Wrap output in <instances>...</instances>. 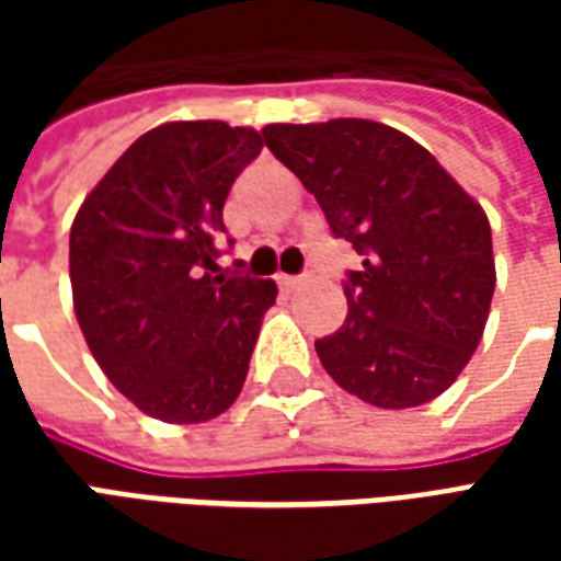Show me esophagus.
<instances>
[{
	"instance_id": "1",
	"label": "esophagus",
	"mask_w": 561,
	"mask_h": 561,
	"mask_svg": "<svg viewBox=\"0 0 561 561\" xmlns=\"http://www.w3.org/2000/svg\"><path fill=\"white\" fill-rule=\"evenodd\" d=\"M276 282H279V288L291 291V288H297L304 279H300V276H285V273H282V276H276Z\"/></svg>"
}]
</instances>
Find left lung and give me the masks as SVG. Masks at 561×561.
Returning a JSON list of instances; mask_svg holds the SVG:
<instances>
[{"instance_id":"1","label":"left lung","mask_w":561,"mask_h":561,"mask_svg":"<svg viewBox=\"0 0 561 561\" xmlns=\"http://www.w3.org/2000/svg\"><path fill=\"white\" fill-rule=\"evenodd\" d=\"M364 264L342 282L348 316L316 340L330 378L378 409L445 393L481 342L495 288L481 204L397 128L373 119L261 128Z\"/></svg>"}]
</instances>
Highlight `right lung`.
I'll return each instance as SVG.
<instances>
[{
  "label": "right lung",
  "mask_w": 561,
  "mask_h": 561,
  "mask_svg": "<svg viewBox=\"0 0 561 561\" xmlns=\"http://www.w3.org/2000/svg\"><path fill=\"white\" fill-rule=\"evenodd\" d=\"M261 147L255 128L164 123L116 159L71 225L83 340L156 421L204 423L243 390L276 282L219 273L216 257L225 197Z\"/></svg>",
  "instance_id": "1"
}]
</instances>
